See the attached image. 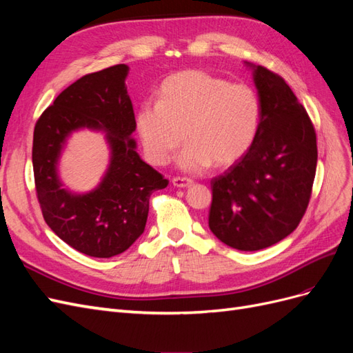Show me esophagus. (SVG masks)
Segmentation results:
<instances>
[{
    "mask_svg": "<svg viewBox=\"0 0 353 353\" xmlns=\"http://www.w3.org/2000/svg\"><path fill=\"white\" fill-rule=\"evenodd\" d=\"M172 184L174 187H178V188H185L193 184V179L185 178V176H175L172 178Z\"/></svg>",
    "mask_w": 353,
    "mask_h": 353,
    "instance_id": "34e87169",
    "label": "esophagus"
}]
</instances>
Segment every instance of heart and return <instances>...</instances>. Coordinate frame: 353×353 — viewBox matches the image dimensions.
I'll return each mask as SVG.
<instances>
[{"label":"heart","mask_w":353,"mask_h":353,"mask_svg":"<svg viewBox=\"0 0 353 353\" xmlns=\"http://www.w3.org/2000/svg\"><path fill=\"white\" fill-rule=\"evenodd\" d=\"M261 100L245 83L201 70L170 74L157 91V103L137 110L135 126L148 162L163 166L187 141L178 163L185 170L222 168L252 147L261 123Z\"/></svg>","instance_id":"b5f03b06"}]
</instances>
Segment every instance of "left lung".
Wrapping results in <instances>:
<instances>
[{"mask_svg":"<svg viewBox=\"0 0 353 353\" xmlns=\"http://www.w3.org/2000/svg\"><path fill=\"white\" fill-rule=\"evenodd\" d=\"M261 123L252 147L210 181L209 228L227 245L253 252L281 241L302 221L316 170L311 117L285 81L253 66Z\"/></svg>","mask_w":353,"mask_h":353,"instance_id":"left-lung-1","label":"left lung"}]
</instances>
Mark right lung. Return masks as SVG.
<instances>
[{
  "instance_id": "obj_1",
  "label": "right lung",
  "mask_w": 353,
  "mask_h": 353,
  "mask_svg": "<svg viewBox=\"0 0 353 353\" xmlns=\"http://www.w3.org/2000/svg\"><path fill=\"white\" fill-rule=\"evenodd\" d=\"M126 74V65L85 74L57 95L34 130L32 165L42 216L63 241L92 258L130 249L144 232L152 193L169 183L135 152ZM81 127L104 130L112 159L97 189L73 195L61 188L57 160L65 138Z\"/></svg>"
}]
</instances>
